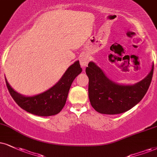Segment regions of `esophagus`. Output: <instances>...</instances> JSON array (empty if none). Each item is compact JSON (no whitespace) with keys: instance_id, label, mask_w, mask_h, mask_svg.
<instances>
[{"instance_id":"1","label":"esophagus","mask_w":157,"mask_h":157,"mask_svg":"<svg viewBox=\"0 0 157 157\" xmlns=\"http://www.w3.org/2000/svg\"><path fill=\"white\" fill-rule=\"evenodd\" d=\"M79 61H80L81 65H82L83 67H85L88 65L89 61H90V57H89L87 55H82V57H81L80 59H79Z\"/></svg>"}]
</instances>
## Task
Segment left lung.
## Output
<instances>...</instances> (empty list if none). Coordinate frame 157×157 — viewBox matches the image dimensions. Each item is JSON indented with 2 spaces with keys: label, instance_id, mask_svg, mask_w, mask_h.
Masks as SVG:
<instances>
[{
  "label": "left lung",
  "instance_id": "left-lung-1",
  "mask_svg": "<svg viewBox=\"0 0 157 157\" xmlns=\"http://www.w3.org/2000/svg\"><path fill=\"white\" fill-rule=\"evenodd\" d=\"M154 73L135 85H119L110 81L100 67L92 62L88 64L89 98L96 111L103 114H119L129 111L138 103L149 87Z\"/></svg>",
  "mask_w": 157,
  "mask_h": 157
}]
</instances>
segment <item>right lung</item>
<instances>
[{
  "label": "right lung",
  "mask_w": 157,
  "mask_h": 157,
  "mask_svg": "<svg viewBox=\"0 0 157 157\" xmlns=\"http://www.w3.org/2000/svg\"><path fill=\"white\" fill-rule=\"evenodd\" d=\"M79 61L68 67L60 80L45 92L33 97H25L15 92L7 82L9 93L17 104L28 113L40 117H49L61 111L65 105L67 94L75 77L82 73Z\"/></svg>",
  "instance_id": "1"
}]
</instances>
